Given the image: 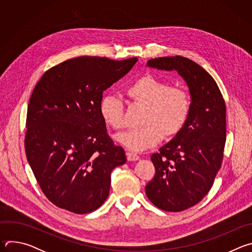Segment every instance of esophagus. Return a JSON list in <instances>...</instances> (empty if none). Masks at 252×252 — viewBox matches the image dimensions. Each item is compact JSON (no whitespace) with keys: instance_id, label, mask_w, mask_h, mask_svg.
<instances>
[{"instance_id":"esophagus-1","label":"esophagus","mask_w":252,"mask_h":252,"mask_svg":"<svg viewBox=\"0 0 252 252\" xmlns=\"http://www.w3.org/2000/svg\"><path fill=\"white\" fill-rule=\"evenodd\" d=\"M126 158H127V160H129V161H135V160L139 159V156L134 153H131V152L126 153Z\"/></svg>"}]
</instances>
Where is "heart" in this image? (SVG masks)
<instances>
[{
	"instance_id": "b5f03b06",
	"label": "heart",
	"mask_w": 252,
	"mask_h": 252,
	"mask_svg": "<svg viewBox=\"0 0 252 252\" xmlns=\"http://www.w3.org/2000/svg\"><path fill=\"white\" fill-rule=\"evenodd\" d=\"M126 95L134 103L145 106L140 118L142 126L117 135L123 146L138 152L156 146L163 138H171L182 131L190 112V96L179 87H172L153 75H143L125 89ZM102 121L114 129H122L124 103L114 94L103 95L98 104Z\"/></svg>"
}]
</instances>
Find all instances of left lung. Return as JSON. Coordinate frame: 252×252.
Masks as SVG:
<instances>
[{"label":"left lung","instance_id":"left-lung-1","mask_svg":"<svg viewBox=\"0 0 252 252\" xmlns=\"http://www.w3.org/2000/svg\"><path fill=\"white\" fill-rule=\"evenodd\" d=\"M148 65L175 69L191 95L186 126L153 154L154 178L146 193L153 204L177 212L198 203L210 190L223 159L226 140L225 101L213 78L193 61L181 56L151 59Z\"/></svg>","mask_w":252,"mask_h":252}]
</instances>
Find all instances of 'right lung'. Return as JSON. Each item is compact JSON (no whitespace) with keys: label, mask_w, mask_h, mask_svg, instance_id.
Masks as SVG:
<instances>
[{"label":"right lung","mask_w":252,"mask_h":252,"mask_svg":"<svg viewBox=\"0 0 252 252\" xmlns=\"http://www.w3.org/2000/svg\"><path fill=\"white\" fill-rule=\"evenodd\" d=\"M137 58L66 60L42 76L31 95L25 151L33 175L56 206L77 214L97 209L109 196L112 170L126 161L106 132L98 104Z\"/></svg>","instance_id":"1"}]
</instances>
